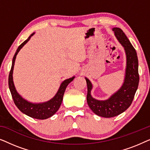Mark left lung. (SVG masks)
<instances>
[{
    "label": "left lung",
    "mask_w": 150,
    "mask_h": 150,
    "mask_svg": "<svg viewBox=\"0 0 150 150\" xmlns=\"http://www.w3.org/2000/svg\"><path fill=\"white\" fill-rule=\"evenodd\" d=\"M115 36L124 47L126 56V66L124 83L120 89L105 100H99L91 96L93 85L85 77L87 85V101L94 113L103 117H113L124 112L132 104L139 82V62L136 50L123 30L112 28Z\"/></svg>",
    "instance_id": "8db88e82"
}]
</instances>
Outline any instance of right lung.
<instances>
[{
    "label": "right lung",
    "mask_w": 150,
    "mask_h": 150,
    "mask_svg": "<svg viewBox=\"0 0 150 150\" xmlns=\"http://www.w3.org/2000/svg\"><path fill=\"white\" fill-rule=\"evenodd\" d=\"M35 33H32L28 37L27 40L24 41L21 45H20L17 50H16L15 54H14L13 60H12L11 68L9 75V87L14 103L20 111L32 118L38 119V120H46V119L52 117L59 110L61 103H62L63 97L67 86L73 81L75 76L69 78L68 79L63 81L61 83L55 96L47 102H42V103H33V102H28V100L24 99L18 93L15 85H14L13 80V71L16 58L19 51L29 41L30 38Z\"/></svg>",
    "instance_id": "right-lung-1"
}]
</instances>
